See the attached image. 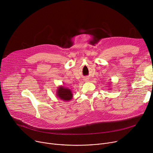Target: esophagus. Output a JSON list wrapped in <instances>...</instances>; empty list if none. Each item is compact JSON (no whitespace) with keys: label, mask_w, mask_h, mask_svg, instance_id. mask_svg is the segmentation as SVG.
Returning <instances> with one entry per match:
<instances>
[{"label":"esophagus","mask_w":153,"mask_h":153,"mask_svg":"<svg viewBox=\"0 0 153 153\" xmlns=\"http://www.w3.org/2000/svg\"><path fill=\"white\" fill-rule=\"evenodd\" d=\"M86 79V81H88V80H87V79Z\"/></svg>","instance_id":"obj_1"}]
</instances>
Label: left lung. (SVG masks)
<instances>
[{
  "label": "left lung",
  "instance_id": "obj_1",
  "mask_svg": "<svg viewBox=\"0 0 153 153\" xmlns=\"http://www.w3.org/2000/svg\"><path fill=\"white\" fill-rule=\"evenodd\" d=\"M110 89H111V88H110Z\"/></svg>",
  "mask_w": 153,
  "mask_h": 153
}]
</instances>
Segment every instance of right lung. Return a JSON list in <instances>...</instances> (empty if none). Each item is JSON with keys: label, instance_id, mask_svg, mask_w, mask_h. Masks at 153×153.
<instances>
[{"label": "right lung", "instance_id": "right-lung-1", "mask_svg": "<svg viewBox=\"0 0 153 153\" xmlns=\"http://www.w3.org/2000/svg\"><path fill=\"white\" fill-rule=\"evenodd\" d=\"M56 94L58 98L63 101H70L73 98L71 90L63 86L58 87Z\"/></svg>", "mask_w": 153, "mask_h": 153}]
</instances>
